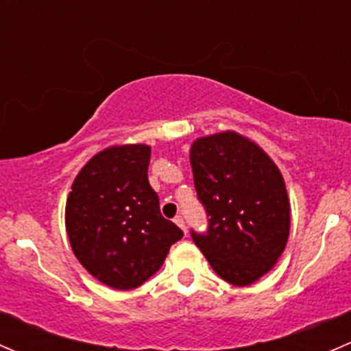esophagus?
I'll list each match as a JSON object with an SVG mask.
<instances>
[{
	"label": "esophagus",
	"mask_w": 351,
	"mask_h": 351,
	"mask_svg": "<svg viewBox=\"0 0 351 351\" xmlns=\"http://www.w3.org/2000/svg\"><path fill=\"white\" fill-rule=\"evenodd\" d=\"M175 224L178 226V228H182L183 231L186 232V228H185V221H183V217H182V215H176V217H175Z\"/></svg>",
	"instance_id": "esophagus-1"
}]
</instances>
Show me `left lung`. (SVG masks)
<instances>
[{
	"label": "left lung",
	"mask_w": 351,
	"mask_h": 351,
	"mask_svg": "<svg viewBox=\"0 0 351 351\" xmlns=\"http://www.w3.org/2000/svg\"><path fill=\"white\" fill-rule=\"evenodd\" d=\"M198 200L208 217L192 238L215 274L246 287L284 253L290 202L280 169L254 141L236 130L198 137L190 147Z\"/></svg>",
	"instance_id": "left-lung-1"
}]
</instances>
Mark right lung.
Wrapping results in <instances>:
<instances>
[{
    "mask_svg": "<svg viewBox=\"0 0 351 351\" xmlns=\"http://www.w3.org/2000/svg\"><path fill=\"white\" fill-rule=\"evenodd\" d=\"M149 159L147 144L110 146L80 169L67 195L66 231L74 256L110 289L143 285L183 236L159 212L147 180Z\"/></svg>",
    "mask_w": 351,
    "mask_h": 351,
    "instance_id": "1",
    "label": "right lung"
}]
</instances>
